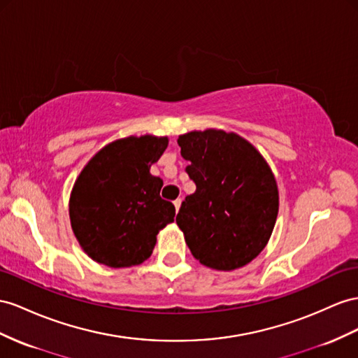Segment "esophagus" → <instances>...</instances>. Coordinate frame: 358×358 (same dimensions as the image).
<instances>
[{
  "label": "esophagus",
  "instance_id": "34e87169",
  "mask_svg": "<svg viewBox=\"0 0 358 358\" xmlns=\"http://www.w3.org/2000/svg\"><path fill=\"white\" fill-rule=\"evenodd\" d=\"M173 206H176V210L178 212V210H180V206H181V199L178 198V199L173 201Z\"/></svg>",
  "mask_w": 358,
  "mask_h": 358
}]
</instances>
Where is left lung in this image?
<instances>
[{
	"mask_svg": "<svg viewBox=\"0 0 358 358\" xmlns=\"http://www.w3.org/2000/svg\"><path fill=\"white\" fill-rule=\"evenodd\" d=\"M186 172L196 185L177 215L192 255L234 271L266 246L278 215V187L263 155L236 133L208 128L178 136Z\"/></svg>",
	"mask_w": 358,
	"mask_h": 358,
	"instance_id": "1",
	"label": "left lung"
}]
</instances>
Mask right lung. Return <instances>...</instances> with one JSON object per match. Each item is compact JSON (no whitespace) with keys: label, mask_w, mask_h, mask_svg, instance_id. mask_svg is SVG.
<instances>
[{"label":"right lung","mask_w":358,"mask_h":358,"mask_svg":"<svg viewBox=\"0 0 358 358\" xmlns=\"http://www.w3.org/2000/svg\"><path fill=\"white\" fill-rule=\"evenodd\" d=\"M168 137L130 136L106 145L92 157L69 198L71 227L92 260L130 268L152 254L176 207L160 198L163 180L151 164L168 148Z\"/></svg>","instance_id":"1"}]
</instances>
